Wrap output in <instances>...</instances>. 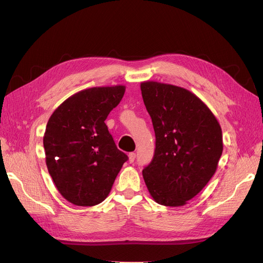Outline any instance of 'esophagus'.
I'll return each instance as SVG.
<instances>
[{"instance_id":"34e87169","label":"esophagus","mask_w":263,"mask_h":263,"mask_svg":"<svg viewBox=\"0 0 263 263\" xmlns=\"http://www.w3.org/2000/svg\"><path fill=\"white\" fill-rule=\"evenodd\" d=\"M128 158H129V162L133 163V162L135 161V159H136V154H135V153H130V154L128 155Z\"/></svg>"}]
</instances>
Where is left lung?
<instances>
[{"label": "left lung", "mask_w": 263, "mask_h": 263, "mask_svg": "<svg viewBox=\"0 0 263 263\" xmlns=\"http://www.w3.org/2000/svg\"><path fill=\"white\" fill-rule=\"evenodd\" d=\"M140 89L156 135L154 159L142 177L158 204L183 206L216 172L222 153L220 125L186 89L156 81L141 82Z\"/></svg>", "instance_id": "left-lung-1"}]
</instances>
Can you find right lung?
I'll list each match as a JSON object with an SVG mask.
<instances>
[{
    "label": "right lung",
    "instance_id": "add662e5",
    "mask_svg": "<svg viewBox=\"0 0 263 263\" xmlns=\"http://www.w3.org/2000/svg\"><path fill=\"white\" fill-rule=\"evenodd\" d=\"M125 89L114 85L82 90L61 103L47 123V169L59 193L70 203H102L128 159L117 149L104 123Z\"/></svg>",
    "mask_w": 263,
    "mask_h": 263
}]
</instances>
